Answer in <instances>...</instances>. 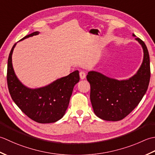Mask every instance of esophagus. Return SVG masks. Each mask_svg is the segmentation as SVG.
I'll return each mask as SVG.
<instances>
[{
    "label": "esophagus",
    "mask_w": 155,
    "mask_h": 155,
    "mask_svg": "<svg viewBox=\"0 0 155 155\" xmlns=\"http://www.w3.org/2000/svg\"><path fill=\"white\" fill-rule=\"evenodd\" d=\"M80 76L81 80H84V79H85V78H86V72L84 71H80Z\"/></svg>",
    "instance_id": "obj_1"
}]
</instances>
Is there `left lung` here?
Segmentation results:
<instances>
[{
	"mask_svg": "<svg viewBox=\"0 0 155 155\" xmlns=\"http://www.w3.org/2000/svg\"><path fill=\"white\" fill-rule=\"evenodd\" d=\"M135 39L143 47L144 58L140 68L132 78L119 81L94 71L87 75L94 112L104 120L124 118L140 103L148 89L150 78L149 54L144 41L139 38Z\"/></svg>",
	"mask_w": 155,
	"mask_h": 155,
	"instance_id": "1",
	"label": "left lung"
}]
</instances>
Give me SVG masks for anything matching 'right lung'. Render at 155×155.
Instances as JSON below:
<instances>
[{"instance_id":"1","label":"right lung","mask_w":155,"mask_h":155,"mask_svg":"<svg viewBox=\"0 0 155 155\" xmlns=\"http://www.w3.org/2000/svg\"><path fill=\"white\" fill-rule=\"evenodd\" d=\"M39 33L35 31L20 41ZM16 44L11 49L7 65V84L12 100L25 114L34 121L42 124L57 122L64 116L68 108L74 87L80 81L79 71L72 72L48 86L31 89L18 80L12 68V55Z\"/></svg>"}]
</instances>
